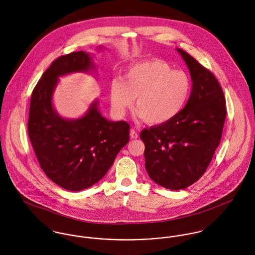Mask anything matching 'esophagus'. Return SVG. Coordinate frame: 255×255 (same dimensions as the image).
<instances>
[{
    "mask_svg": "<svg viewBox=\"0 0 255 255\" xmlns=\"http://www.w3.org/2000/svg\"><path fill=\"white\" fill-rule=\"evenodd\" d=\"M129 134H130V137H131V138H134V139H135V138L138 137V134H137V132H136L134 129H130V133H129Z\"/></svg>",
    "mask_w": 255,
    "mask_h": 255,
    "instance_id": "obj_1",
    "label": "esophagus"
}]
</instances>
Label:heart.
Segmentation results:
<instances>
[{
	"label": "heart",
	"instance_id": "1",
	"mask_svg": "<svg viewBox=\"0 0 255 255\" xmlns=\"http://www.w3.org/2000/svg\"><path fill=\"white\" fill-rule=\"evenodd\" d=\"M190 92L187 73L154 60L130 67L124 80L114 78L110 82V103L113 113L122 118L132 108L136 97L138 117L149 125H162L182 112Z\"/></svg>",
	"mask_w": 255,
	"mask_h": 255
}]
</instances>
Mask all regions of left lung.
<instances>
[{
	"mask_svg": "<svg viewBox=\"0 0 255 255\" xmlns=\"http://www.w3.org/2000/svg\"><path fill=\"white\" fill-rule=\"evenodd\" d=\"M177 51L192 80L188 101L176 118L140 133L148 176L172 190L183 189L203 176L220 144L227 116L214 74L182 49Z\"/></svg>",
	"mask_w": 255,
	"mask_h": 255,
	"instance_id": "left-lung-1",
	"label": "left lung"
}]
</instances>
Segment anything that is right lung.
I'll use <instances>...</instances> for the list:
<instances>
[{
  "label": "right lung",
  "mask_w": 255,
  "mask_h": 255,
  "mask_svg": "<svg viewBox=\"0 0 255 255\" xmlns=\"http://www.w3.org/2000/svg\"><path fill=\"white\" fill-rule=\"evenodd\" d=\"M95 71L90 53L61 56L43 73L31 95L27 128L38 162L52 182L70 191L85 189L102 180L129 140V125L103 117L98 99L77 119H65L54 107L59 77Z\"/></svg>",
  "instance_id": "obj_1"
}]
</instances>
